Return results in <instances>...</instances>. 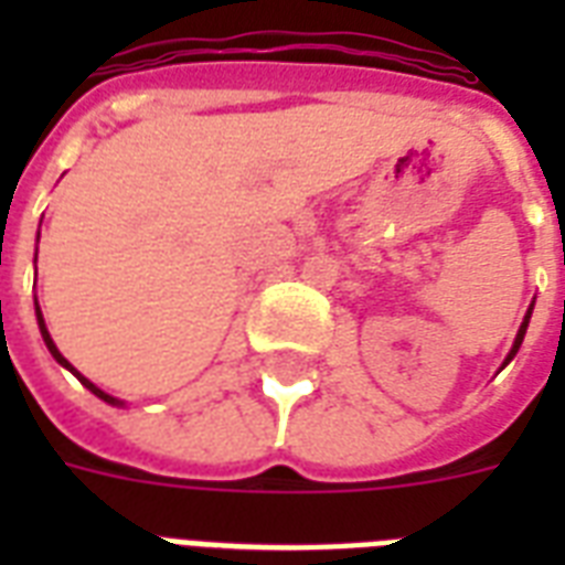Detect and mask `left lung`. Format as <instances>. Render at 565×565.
Listing matches in <instances>:
<instances>
[{
  "instance_id": "1",
  "label": "left lung",
  "mask_w": 565,
  "mask_h": 565,
  "mask_svg": "<svg viewBox=\"0 0 565 565\" xmlns=\"http://www.w3.org/2000/svg\"><path fill=\"white\" fill-rule=\"evenodd\" d=\"M531 313H534V301H531V308H527L525 319H522V326H519V331H516V340H513V349H510V352H508V358H504V363H501V370H504V366H508V363L513 361V358H516L519 345H522V340H525V331H527V322H531Z\"/></svg>"
}]
</instances>
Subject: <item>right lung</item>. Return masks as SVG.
Segmentation results:
<instances>
[{
    "mask_svg": "<svg viewBox=\"0 0 565 565\" xmlns=\"http://www.w3.org/2000/svg\"><path fill=\"white\" fill-rule=\"evenodd\" d=\"M38 237H40V231H38ZM34 264H38V255H34ZM34 313H38V326H40V337H43V343H46V349H49V354H52V358H55L57 363H61V366H64V370H70L73 372L75 377H78V381H82L84 386H87V390H90L93 395H96V398H102V402H108V404H114V407H126V402H122V398H114V395L110 393H105V390H99V386L93 384L90 377H84L82 372L75 370L73 363L66 361L64 354L57 352V345H55V340H52V334H49V328H46V322H43V313H40V305H38V299H34Z\"/></svg>",
    "mask_w": 565,
    "mask_h": 565,
    "instance_id": "right-lung-1",
    "label": "right lung"
}]
</instances>
